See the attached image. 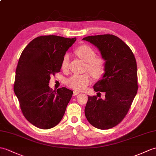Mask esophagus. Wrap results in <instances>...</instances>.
<instances>
[{"label":"esophagus","instance_id":"34e87169","mask_svg":"<svg viewBox=\"0 0 156 156\" xmlns=\"http://www.w3.org/2000/svg\"><path fill=\"white\" fill-rule=\"evenodd\" d=\"M80 92H76V91H74V92H73V96H76V95H78V94H79Z\"/></svg>","mask_w":156,"mask_h":156}]
</instances>
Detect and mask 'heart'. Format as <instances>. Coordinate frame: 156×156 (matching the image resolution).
I'll return each instance as SVG.
<instances>
[{
    "mask_svg": "<svg viewBox=\"0 0 156 156\" xmlns=\"http://www.w3.org/2000/svg\"><path fill=\"white\" fill-rule=\"evenodd\" d=\"M76 54L86 62V70L96 78H100L104 75L106 70L105 61L102 58L96 57V54L92 47L88 45H81L76 49ZM69 54L64 56L61 62V67L64 70H67L69 64ZM92 76L89 73L74 74L67 79L66 84L68 87L76 91L84 90L87 86L91 84Z\"/></svg>",
    "mask_w": 156,
    "mask_h": 156,
    "instance_id": "heart-1",
    "label": "heart"
}]
</instances>
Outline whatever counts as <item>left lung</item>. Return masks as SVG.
<instances>
[{"instance_id": "obj_1", "label": "left lung", "mask_w": 156, "mask_h": 156, "mask_svg": "<svg viewBox=\"0 0 156 156\" xmlns=\"http://www.w3.org/2000/svg\"><path fill=\"white\" fill-rule=\"evenodd\" d=\"M82 40L96 46L106 60L103 76L94 86L98 94L104 92L105 99L88 96L85 115L94 127L110 129L124 118L137 94L136 60L129 47L114 35L89 36Z\"/></svg>"}]
</instances>
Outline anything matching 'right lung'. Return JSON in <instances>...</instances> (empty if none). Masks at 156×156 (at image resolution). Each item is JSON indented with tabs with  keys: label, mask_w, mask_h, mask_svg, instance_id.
<instances>
[{
	"label": "right lung",
	"mask_w": 156,
	"mask_h": 156,
	"mask_svg": "<svg viewBox=\"0 0 156 156\" xmlns=\"http://www.w3.org/2000/svg\"><path fill=\"white\" fill-rule=\"evenodd\" d=\"M76 38L41 36L25 47L16 69L14 91L27 120L41 129H50L61 121L73 92L50 88V76L59 72L68 49Z\"/></svg>",
	"instance_id": "1"
}]
</instances>
